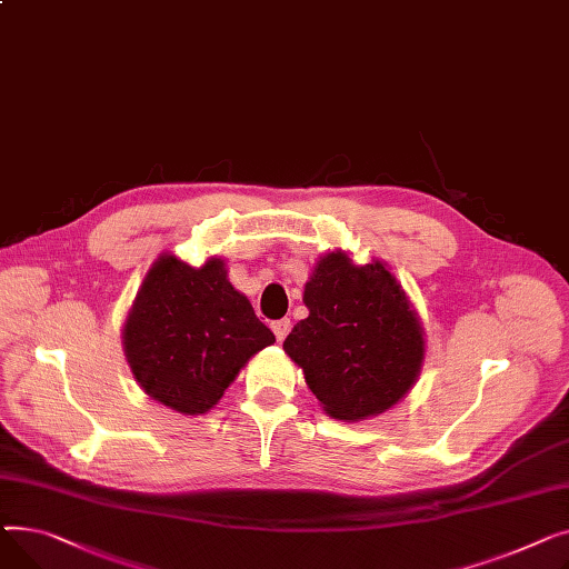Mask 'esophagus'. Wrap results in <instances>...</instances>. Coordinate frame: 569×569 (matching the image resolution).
Segmentation results:
<instances>
[{
    "mask_svg": "<svg viewBox=\"0 0 569 569\" xmlns=\"http://www.w3.org/2000/svg\"><path fill=\"white\" fill-rule=\"evenodd\" d=\"M271 328H273V332H276L278 342H282V340L287 338L289 328H291V321H289V319H278V321H273V323H271Z\"/></svg>",
    "mask_w": 569,
    "mask_h": 569,
    "instance_id": "1",
    "label": "esophagus"
}]
</instances>
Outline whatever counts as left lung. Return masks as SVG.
<instances>
[{"instance_id": "left-lung-1", "label": "left lung", "mask_w": 569, "mask_h": 569, "mask_svg": "<svg viewBox=\"0 0 569 569\" xmlns=\"http://www.w3.org/2000/svg\"><path fill=\"white\" fill-rule=\"evenodd\" d=\"M310 310L284 340L303 367L323 411L362 420L402 399L425 358L422 328L383 263L353 266L342 252L326 254L306 284Z\"/></svg>"}]
</instances>
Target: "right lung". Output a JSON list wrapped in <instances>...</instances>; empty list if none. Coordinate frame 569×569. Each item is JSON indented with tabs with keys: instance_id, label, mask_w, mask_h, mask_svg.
Returning <instances> with one entry per match:
<instances>
[{
	"instance_id": "obj_1",
	"label": "right lung",
	"mask_w": 569,
	"mask_h": 569,
	"mask_svg": "<svg viewBox=\"0 0 569 569\" xmlns=\"http://www.w3.org/2000/svg\"><path fill=\"white\" fill-rule=\"evenodd\" d=\"M273 342L271 328L229 284L216 257L202 269L160 257L123 326V351L138 383L186 416L207 413L250 356Z\"/></svg>"
}]
</instances>
